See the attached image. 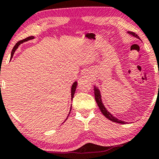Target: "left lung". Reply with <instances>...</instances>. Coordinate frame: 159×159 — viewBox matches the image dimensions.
I'll return each mask as SVG.
<instances>
[{
    "label": "left lung",
    "instance_id": "obj_1",
    "mask_svg": "<svg viewBox=\"0 0 159 159\" xmlns=\"http://www.w3.org/2000/svg\"><path fill=\"white\" fill-rule=\"evenodd\" d=\"M129 34H132V36H134V37L138 38V39H140L139 36L137 35L135 33L132 32V31H129ZM94 94H95V99H96V103H97L98 106V107H99V109H100V111H101V112L102 113V114L105 116V117L107 118V119H108V120H111V121L115 122V123L125 124V122L122 121V120H118L117 118H116V117H114V116H113L112 115H111L110 113H109L108 111L106 110V108H105V106H104V105L102 104V102L101 95H100L99 90H98V88L96 87H94Z\"/></svg>",
    "mask_w": 159,
    "mask_h": 159
}]
</instances>
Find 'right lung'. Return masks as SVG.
<instances>
[{"mask_svg": "<svg viewBox=\"0 0 159 159\" xmlns=\"http://www.w3.org/2000/svg\"><path fill=\"white\" fill-rule=\"evenodd\" d=\"M34 39V36H29V37H27V38H25V39H24L22 40H20V41L18 42V43L15 45V46L13 47V48H12V53H11V57H12V56H13V54H14V52H16V50L17 49L18 47H19V45L21 44V43H22L25 41H27V40H29V39ZM76 87H77V82H75V83L72 86V91H71V93H72V94H71L72 95V98H73L75 92V90H76Z\"/></svg>", "mask_w": 159, "mask_h": 159, "instance_id": "right-lung-1", "label": "right lung"}]
</instances>
